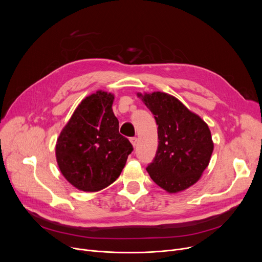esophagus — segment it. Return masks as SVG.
Here are the masks:
<instances>
[{"label":"esophagus","mask_w":262,"mask_h":262,"mask_svg":"<svg viewBox=\"0 0 262 262\" xmlns=\"http://www.w3.org/2000/svg\"><path fill=\"white\" fill-rule=\"evenodd\" d=\"M129 141H130V143L133 144V146H134V147H136L137 142H138V139H137L136 137H133V138H130V139H129Z\"/></svg>","instance_id":"34e87169"}]
</instances>
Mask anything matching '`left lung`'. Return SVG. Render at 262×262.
Returning <instances> with one entry per match:
<instances>
[{
  "instance_id": "8db88e82",
  "label": "left lung",
  "mask_w": 262,
  "mask_h": 262,
  "mask_svg": "<svg viewBox=\"0 0 262 262\" xmlns=\"http://www.w3.org/2000/svg\"><path fill=\"white\" fill-rule=\"evenodd\" d=\"M137 95L158 125V149L146 168L150 178L169 193L193 186L208 167L213 150L207 123L171 94L154 91Z\"/></svg>"
}]
</instances>
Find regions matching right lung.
Returning a JSON list of instances; mask_svg holds the SVG:
<instances>
[{
    "instance_id": "1",
    "label": "right lung",
    "mask_w": 262,
    "mask_h": 262,
    "mask_svg": "<svg viewBox=\"0 0 262 262\" xmlns=\"http://www.w3.org/2000/svg\"><path fill=\"white\" fill-rule=\"evenodd\" d=\"M115 95L103 90L82 100L57 138L56 160L66 180L80 191H100L125 167L133 146L119 133Z\"/></svg>"
}]
</instances>
